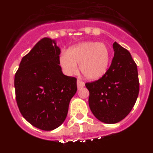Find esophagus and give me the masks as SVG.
Wrapping results in <instances>:
<instances>
[{"mask_svg":"<svg viewBox=\"0 0 153 153\" xmlns=\"http://www.w3.org/2000/svg\"><path fill=\"white\" fill-rule=\"evenodd\" d=\"M77 86H78V88H82V87L85 86V83L83 82L82 81H81L80 79H78L77 80Z\"/></svg>","mask_w":153,"mask_h":153,"instance_id":"1","label":"esophagus"}]
</instances>
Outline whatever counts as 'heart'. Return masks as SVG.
I'll list each match as a JSON object with an SVG mask.
<instances>
[{"label":"heart","mask_w":153,"mask_h":153,"mask_svg":"<svg viewBox=\"0 0 153 153\" xmlns=\"http://www.w3.org/2000/svg\"><path fill=\"white\" fill-rule=\"evenodd\" d=\"M61 65L67 74L81 72L87 79L98 80L106 73L110 61V51L104 43L84 42L69 49L61 57Z\"/></svg>","instance_id":"b5f03b06"}]
</instances>
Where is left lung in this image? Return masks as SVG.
<instances>
[{
	"mask_svg": "<svg viewBox=\"0 0 153 153\" xmlns=\"http://www.w3.org/2000/svg\"><path fill=\"white\" fill-rule=\"evenodd\" d=\"M113 47L114 56L106 74L98 80L85 83L91 111L106 124H115L126 117L139 92L138 68L131 55L116 42Z\"/></svg>",
	"mask_w": 153,
	"mask_h": 153,
	"instance_id": "8db88e82",
	"label": "left lung"
}]
</instances>
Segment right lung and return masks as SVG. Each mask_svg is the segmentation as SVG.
I'll return each mask as SVG.
<instances>
[{"mask_svg":"<svg viewBox=\"0 0 153 153\" xmlns=\"http://www.w3.org/2000/svg\"><path fill=\"white\" fill-rule=\"evenodd\" d=\"M60 53L54 40L43 38L22 57L15 75V98L22 115L43 131L63 124L77 91V79L62 73Z\"/></svg>","mask_w":153,"mask_h":153,"instance_id":"right-lung-1","label":"right lung"}]
</instances>
